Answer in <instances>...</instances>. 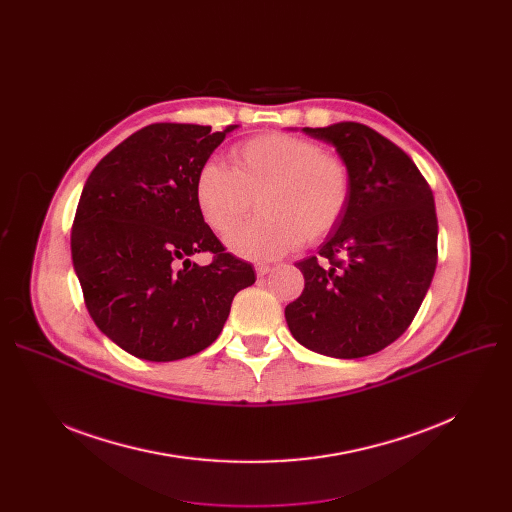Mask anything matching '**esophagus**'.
Returning <instances> with one entry per match:
<instances>
[{"mask_svg":"<svg viewBox=\"0 0 512 512\" xmlns=\"http://www.w3.org/2000/svg\"><path fill=\"white\" fill-rule=\"evenodd\" d=\"M270 272H272V267L267 265V263H257V265H255V274H257L259 278H261V276H267Z\"/></svg>","mask_w":512,"mask_h":512,"instance_id":"esophagus-1","label":"esophagus"}]
</instances>
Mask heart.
<instances>
[{
    "label": "heart",
    "mask_w": 512,
    "mask_h": 512,
    "mask_svg": "<svg viewBox=\"0 0 512 512\" xmlns=\"http://www.w3.org/2000/svg\"><path fill=\"white\" fill-rule=\"evenodd\" d=\"M230 168L215 161L195 176V203L215 234H228L257 199L255 220L228 236L232 253L253 261L286 255L324 240L351 203L353 174L338 153L286 132L234 145Z\"/></svg>",
    "instance_id": "1"
}]
</instances>
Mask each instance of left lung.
<instances>
[{
	"mask_svg": "<svg viewBox=\"0 0 512 512\" xmlns=\"http://www.w3.org/2000/svg\"><path fill=\"white\" fill-rule=\"evenodd\" d=\"M336 147L353 174L351 203L319 247L297 263L305 290L284 315L309 351L359 359L405 334L438 263L434 193L413 159L359 122L303 128Z\"/></svg>",
	"mask_w": 512,
	"mask_h": 512,
	"instance_id": "8db88e82",
	"label": "left lung"
}]
</instances>
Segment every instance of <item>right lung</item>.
I'll use <instances>...</instances> for the list:
<instances>
[{"instance_id": "add662e5", "label": "right lung", "mask_w": 512, "mask_h": 512, "mask_svg": "<svg viewBox=\"0 0 512 512\" xmlns=\"http://www.w3.org/2000/svg\"><path fill=\"white\" fill-rule=\"evenodd\" d=\"M159 122L130 134L85 182L70 236L72 263L95 326L155 363L201 353L220 336L234 294L255 282L226 253L195 203V176L226 134ZM211 252L207 266L190 261Z\"/></svg>"}]
</instances>
